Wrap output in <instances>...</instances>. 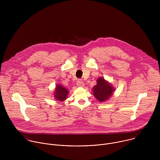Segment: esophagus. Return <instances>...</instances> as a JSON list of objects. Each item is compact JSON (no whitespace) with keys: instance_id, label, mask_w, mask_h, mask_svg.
I'll use <instances>...</instances> for the list:
<instances>
[{"instance_id":"34e87169","label":"esophagus","mask_w":160,"mask_h":160,"mask_svg":"<svg viewBox=\"0 0 160 160\" xmlns=\"http://www.w3.org/2000/svg\"><path fill=\"white\" fill-rule=\"evenodd\" d=\"M77 85L78 87H83L84 86V83H83V81L79 80H78V82L77 83Z\"/></svg>"}]
</instances>
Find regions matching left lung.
Instances as JSON below:
<instances>
[{
  "label": "left lung",
  "mask_w": 160,
  "mask_h": 160,
  "mask_svg": "<svg viewBox=\"0 0 160 160\" xmlns=\"http://www.w3.org/2000/svg\"><path fill=\"white\" fill-rule=\"evenodd\" d=\"M94 96L100 102H104L109 99L113 94L115 88L104 77H99L97 80V84L92 88Z\"/></svg>",
  "instance_id": "left-lung-1"
}]
</instances>
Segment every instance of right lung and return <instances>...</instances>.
Returning a JSON list of instances; mask_svg holds the SVG:
<instances>
[{"label":"right lung","mask_w":160,"mask_h":160,"mask_svg":"<svg viewBox=\"0 0 160 160\" xmlns=\"http://www.w3.org/2000/svg\"><path fill=\"white\" fill-rule=\"evenodd\" d=\"M68 94H69V91L67 90V88L60 84H58L56 86L53 95L56 101L62 102L67 99Z\"/></svg>","instance_id":"add662e5"}]
</instances>
